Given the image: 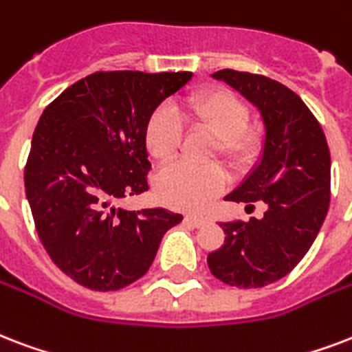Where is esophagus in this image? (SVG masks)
<instances>
[{
	"label": "esophagus",
	"instance_id": "34e87169",
	"mask_svg": "<svg viewBox=\"0 0 352 352\" xmlns=\"http://www.w3.org/2000/svg\"><path fill=\"white\" fill-rule=\"evenodd\" d=\"M188 221V223H192L194 227H201V225H205L208 219L205 218V216H195V214H188L186 218H184Z\"/></svg>",
	"mask_w": 352,
	"mask_h": 352
}]
</instances>
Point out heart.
I'll return each mask as SVG.
<instances>
[{"label": "heart", "instance_id": "1", "mask_svg": "<svg viewBox=\"0 0 352 352\" xmlns=\"http://www.w3.org/2000/svg\"><path fill=\"white\" fill-rule=\"evenodd\" d=\"M179 112L192 131L214 138L212 157H218L232 173L251 168L264 146V129L249 122V104L227 88H206L188 96ZM182 127L168 107H158L146 125V147L153 160L168 164L179 153ZM223 170L218 164H175L157 177L158 199L171 208L199 210L223 192Z\"/></svg>", "mask_w": 352, "mask_h": 352}]
</instances>
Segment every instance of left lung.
Segmentation results:
<instances>
[{"mask_svg": "<svg viewBox=\"0 0 352 352\" xmlns=\"http://www.w3.org/2000/svg\"><path fill=\"white\" fill-rule=\"evenodd\" d=\"M212 77L236 88L264 118V157L225 199L248 206L262 201L265 212L221 223L223 245L206 262L221 283L262 288L286 277L312 248L331 205V151L305 101L278 80L236 69Z\"/></svg>", "mask_w": 352, "mask_h": 352, "instance_id": "obj_1", "label": "left lung"}]
</instances>
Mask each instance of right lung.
<instances>
[{
	"label": "right lung",
	"mask_w": 352,
	"mask_h": 352,
	"mask_svg": "<svg viewBox=\"0 0 352 352\" xmlns=\"http://www.w3.org/2000/svg\"><path fill=\"white\" fill-rule=\"evenodd\" d=\"M192 72H96L45 107L25 164V194L42 245L58 270L96 292H114L151 267L182 216L123 210L147 192L146 125Z\"/></svg>",
	"instance_id": "right-lung-1"
}]
</instances>
